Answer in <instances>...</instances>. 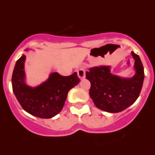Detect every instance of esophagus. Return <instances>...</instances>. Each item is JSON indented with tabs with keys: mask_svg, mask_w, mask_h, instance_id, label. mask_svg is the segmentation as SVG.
<instances>
[{
	"mask_svg": "<svg viewBox=\"0 0 155 155\" xmlns=\"http://www.w3.org/2000/svg\"><path fill=\"white\" fill-rule=\"evenodd\" d=\"M78 78L81 80L85 78V70L84 68H80L78 71Z\"/></svg>",
	"mask_w": 155,
	"mask_h": 155,
	"instance_id": "34e87169",
	"label": "esophagus"
}]
</instances>
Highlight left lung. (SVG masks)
Instances as JSON below:
<instances>
[{
	"mask_svg": "<svg viewBox=\"0 0 155 155\" xmlns=\"http://www.w3.org/2000/svg\"><path fill=\"white\" fill-rule=\"evenodd\" d=\"M135 74L123 78L111 73L110 66L93 67L86 72L91 82L89 94L94 105L108 113H120L135 102L141 91L144 79L143 67L139 56L134 52Z\"/></svg>",
	"mask_w": 155,
	"mask_h": 155,
	"instance_id": "1",
	"label": "left lung"
}]
</instances>
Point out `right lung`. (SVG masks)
I'll return each mask as SVG.
<instances>
[{"label":"right lung","instance_id":"1","mask_svg":"<svg viewBox=\"0 0 155 155\" xmlns=\"http://www.w3.org/2000/svg\"><path fill=\"white\" fill-rule=\"evenodd\" d=\"M25 60L23 54L14 68L12 79L14 94L27 113L39 118H52L62 110L68 91L80 82L77 72L67 77L53 72L44 82L31 87L26 83Z\"/></svg>","mask_w":155,"mask_h":155}]
</instances>
